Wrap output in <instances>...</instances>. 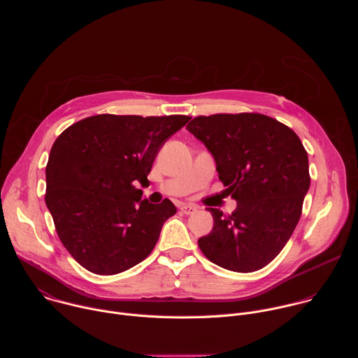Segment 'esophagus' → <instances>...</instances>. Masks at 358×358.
I'll return each mask as SVG.
<instances>
[{
  "mask_svg": "<svg viewBox=\"0 0 358 358\" xmlns=\"http://www.w3.org/2000/svg\"><path fill=\"white\" fill-rule=\"evenodd\" d=\"M196 207L195 206H182L181 207V211L185 214V215H191V214H194V213H196Z\"/></svg>",
  "mask_w": 358,
  "mask_h": 358,
  "instance_id": "esophagus-1",
  "label": "esophagus"
}]
</instances>
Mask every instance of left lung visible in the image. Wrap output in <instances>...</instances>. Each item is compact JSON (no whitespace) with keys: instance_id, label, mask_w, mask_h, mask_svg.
I'll return each instance as SVG.
<instances>
[{"instance_id":"8db88e82","label":"left lung","mask_w":358,"mask_h":358,"mask_svg":"<svg viewBox=\"0 0 358 358\" xmlns=\"http://www.w3.org/2000/svg\"><path fill=\"white\" fill-rule=\"evenodd\" d=\"M187 129L210 150L236 210L207 208L214 228L198 239L202 253L232 272L271 264L292 236L310 187L309 159L297 134L261 113L211 115Z\"/></svg>"}]
</instances>
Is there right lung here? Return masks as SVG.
Returning a JSON list of instances; mask_svg holds the SVG:
<instances>
[{
	"mask_svg": "<svg viewBox=\"0 0 358 358\" xmlns=\"http://www.w3.org/2000/svg\"><path fill=\"white\" fill-rule=\"evenodd\" d=\"M189 116L86 117L62 131L46 164V207L73 259L96 275H116L145 259L163 224L177 213L170 199L151 203L134 185Z\"/></svg>",
	"mask_w": 358,
	"mask_h": 358,
	"instance_id": "add662e5",
	"label": "right lung"
}]
</instances>
